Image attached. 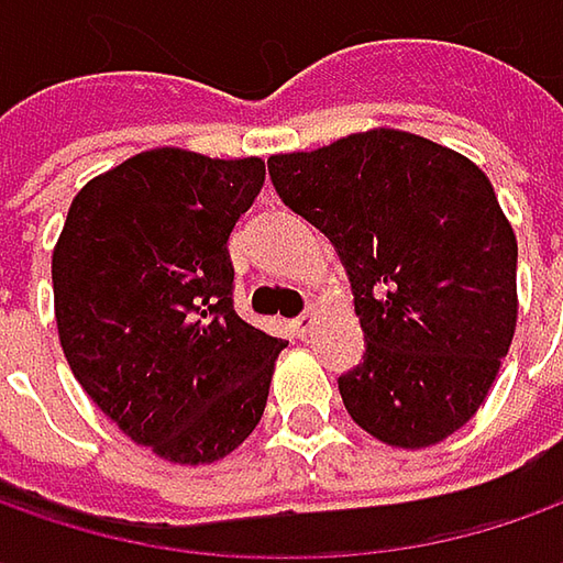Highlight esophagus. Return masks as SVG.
Masks as SVG:
<instances>
[{"label":"esophagus","instance_id":"esophagus-1","mask_svg":"<svg viewBox=\"0 0 563 563\" xmlns=\"http://www.w3.org/2000/svg\"><path fill=\"white\" fill-rule=\"evenodd\" d=\"M316 322V307H307L300 316H294V332L303 338L310 335V329H313Z\"/></svg>","mask_w":563,"mask_h":563}]
</instances>
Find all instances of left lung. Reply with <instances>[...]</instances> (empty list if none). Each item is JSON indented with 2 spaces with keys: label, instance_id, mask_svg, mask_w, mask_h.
I'll return each instance as SVG.
<instances>
[{
  "label": "left lung",
  "instance_id": "left-lung-1",
  "mask_svg": "<svg viewBox=\"0 0 563 563\" xmlns=\"http://www.w3.org/2000/svg\"><path fill=\"white\" fill-rule=\"evenodd\" d=\"M269 178L351 278L366 354L338 391L369 435L426 448L486 400L517 325V238L488 178L404 131L272 156Z\"/></svg>",
  "mask_w": 563,
  "mask_h": 563
}]
</instances>
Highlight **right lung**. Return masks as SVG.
I'll use <instances>...</instances> for the list:
<instances>
[{"label": "right lung", "instance_id": "add662e5", "mask_svg": "<svg viewBox=\"0 0 563 563\" xmlns=\"http://www.w3.org/2000/svg\"><path fill=\"white\" fill-rule=\"evenodd\" d=\"M260 159L141 153L75 197L53 253L55 322L84 391L175 464H212L256 429L282 338L234 313L231 228Z\"/></svg>", "mask_w": 563, "mask_h": 563}]
</instances>
